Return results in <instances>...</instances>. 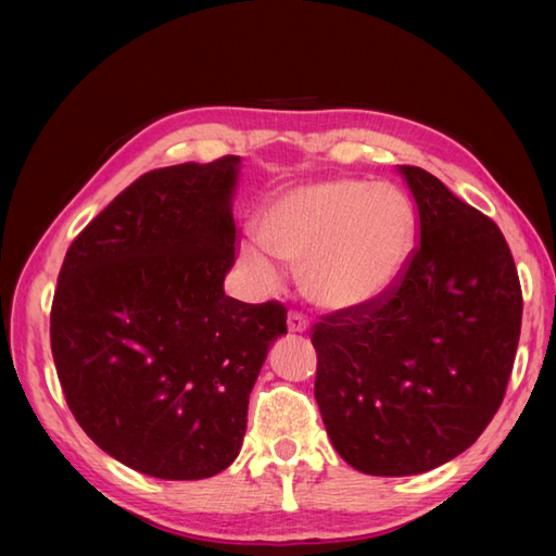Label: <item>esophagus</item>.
I'll return each mask as SVG.
<instances>
[{
    "label": "esophagus",
    "instance_id": "esophagus-1",
    "mask_svg": "<svg viewBox=\"0 0 556 556\" xmlns=\"http://www.w3.org/2000/svg\"><path fill=\"white\" fill-rule=\"evenodd\" d=\"M307 327H309V321L299 313V309H291V313H289V331L303 333V331H307Z\"/></svg>",
    "mask_w": 556,
    "mask_h": 556
}]
</instances>
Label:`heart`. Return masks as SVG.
<instances>
[{"label": "heart", "mask_w": 556, "mask_h": 556, "mask_svg": "<svg viewBox=\"0 0 556 556\" xmlns=\"http://www.w3.org/2000/svg\"><path fill=\"white\" fill-rule=\"evenodd\" d=\"M257 243L281 267L299 273L309 303L351 313L381 301L415 251V211L391 185L339 177L279 193L257 219ZM241 265L263 283L275 269L253 249Z\"/></svg>", "instance_id": "obj_1"}]
</instances>
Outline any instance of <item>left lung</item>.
Wrapping results in <instances>:
<instances>
[{
    "mask_svg": "<svg viewBox=\"0 0 556 556\" xmlns=\"http://www.w3.org/2000/svg\"><path fill=\"white\" fill-rule=\"evenodd\" d=\"M419 241L381 301L321 315L315 400L337 453L371 476L441 467L476 443L507 393L523 295L500 227L415 165Z\"/></svg>",
    "mask_w": 556,
    "mask_h": 556,
    "instance_id": "obj_1",
    "label": "left lung"
}]
</instances>
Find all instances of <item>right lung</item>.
Listing matches in <instances>:
<instances>
[{"label":"right lung","mask_w":556,"mask_h":556,"mask_svg":"<svg viewBox=\"0 0 556 556\" xmlns=\"http://www.w3.org/2000/svg\"><path fill=\"white\" fill-rule=\"evenodd\" d=\"M237 156L144 173L71 243L49 317L75 421L125 467L165 481L227 469L249 393L287 333L279 301L241 303L229 213Z\"/></svg>","instance_id":"right-lung-1"}]
</instances>
